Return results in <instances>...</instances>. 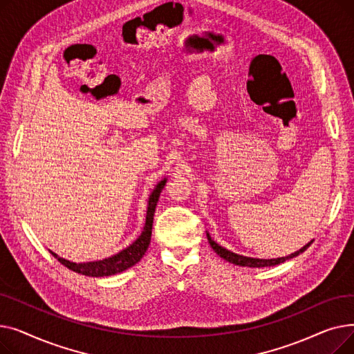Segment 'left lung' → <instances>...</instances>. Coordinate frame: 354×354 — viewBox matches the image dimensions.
<instances>
[{"mask_svg":"<svg viewBox=\"0 0 354 354\" xmlns=\"http://www.w3.org/2000/svg\"><path fill=\"white\" fill-rule=\"evenodd\" d=\"M207 236H208V241H209V245L212 247V250H214V251H215L221 258L227 259V261H230V263H232V264H235V266H241V267H251V268L271 267V266H277V264H280V263H284V261H287V259L294 258V257H297L299 254L304 252V251H306V250L313 244V241H310V243H308L307 245H304L301 250L292 252V254H291V255H288V257L272 258V259H259V258H248V257H243V255H238V254H235V252H231V251H228V250H225V248L219 247V245L215 243V241H212V239H211L209 234H208Z\"/></svg>","mask_w":354,"mask_h":354,"instance_id":"1","label":"left lung"}]
</instances>
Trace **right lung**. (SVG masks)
Instances as JSON below:
<instances>
[{
	"label": "right lung",
	"instance_id": "add662e5",
	"mask_svg": "<svg viewBox=\"0 0 354 354\" xmlns=\"http://www.w3.org/2000/svg\"><path fill=\"white\" fill-rule=\"evenodd\" d=\"M166 179L160 180L156 188L153 189V192L149 196V203H147V212H146V224L143 227L142 234L139 235V238L135 241L132 245H129L127 248H124L123 251L118 252L116 255L102 259V261H95V263H84V264H76V263H70L64 258H60L55 255L54 252H51V255H54L59 261L67 267L68 270L79 272L87 277H106V275H113L118 272H122L130 267H133L136 263L140 261V258L145 255L149 244H151V235H152V224H153V214H155V208L156 203L159 199V195L165 187Z\"/></svg>",
	"mask_w": 354,
	"mask_h": 354
}]
</instances>
